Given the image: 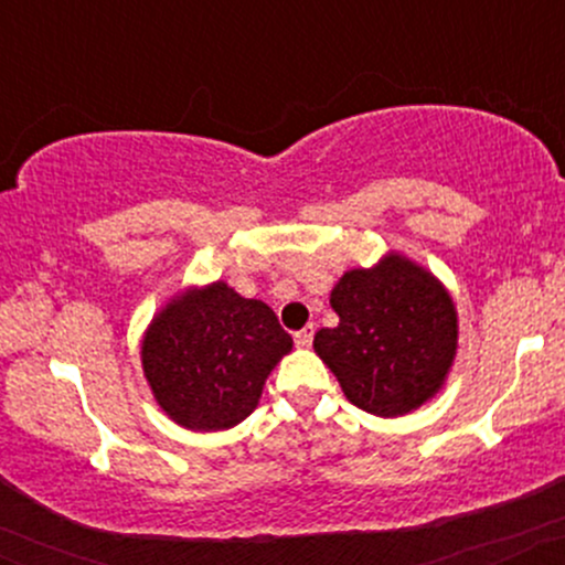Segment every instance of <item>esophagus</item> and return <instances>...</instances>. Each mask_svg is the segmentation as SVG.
<instances>
[{"instance_id": "obj_1", "label": "esophagus", "mask_w": 565, "mask_h": 565, "mask_svg": "<svg viewBox=\"0 0 565 565\" xmlns=\"http://www.w3.org/2000/svg\"><path fill=\"white\" fill-rule=\"evenodd\" d=\"M313 323H308V327L305 329H300V332L295 334V342H297V348H310V342H313Z\"/></svg>"}]
</instances>
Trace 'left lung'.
Listing matches in <instances>:
<instances>
[{
  "instance_id": "left-lung-1",
  "label": "left lung",
  "mask_w": 565,
  "mask_h": 565,
  "mask_svg": "<svg viewBox=\"0 0 565 565\" xmlns=\"http://www.w3.org/2000/svg\"><path fill=\"white\" fill-rule=\"evenodd\" d=\"M334 329L316 332L313 348L353 406L401 417L444 387L457 355V308L423 265L385 255L334 284Z\"/></svg>"
}]
</instances>
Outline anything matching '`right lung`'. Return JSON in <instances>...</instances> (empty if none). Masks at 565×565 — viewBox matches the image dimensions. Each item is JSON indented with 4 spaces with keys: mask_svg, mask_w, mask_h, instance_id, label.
<instances>
[{
    "mask_svg": "<svg viewBox=\"0 0 565 565\" xmlns=\"http://www.w3.org/2000/svg\"><path fill=\"white\" fill-rule=\"evenodd\" d=\"M291 350L276 313L225 281L188 289L153 316L142 374L172 423L228 430L255 412L274 366Z\"/></svg>",
    "mask_w": 565,
    "mask_h": 565,
    "instance_id": "add662e5",
    "label": "right lung"
}]
</instances>
